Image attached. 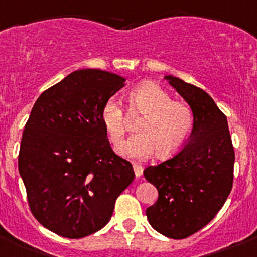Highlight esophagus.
<instances>
[{"label": "esophagus", "instance_id": "obj_1", "mask_svg": "<svg viewBox=\"0 0 257 257\" xmlns=\"http://www.w3.org/2000/svg\"><path fill=\"white\" fill-rule=\"evenodd\" d=\"M133 167H134V172H135V175H136V177L140 178L141 175H143V170H144V169H143V167H141L140 164H138V163L134 164Z\"/></svg>", "mask_w": 257, "mask_h": 257}]
</instances>
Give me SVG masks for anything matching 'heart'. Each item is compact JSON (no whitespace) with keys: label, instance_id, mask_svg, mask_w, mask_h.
<instances>
[{"label":"heart","instance_id":"1","mask_svg":"<svg viewBox=\"0 0 257 257\" xmlns=\"http://www.w3.org/2000/svg\"><path fill=\"white\" fill-rule=\"evenodd\" d=\"M131 113L143 114L134 134L119 145L122 156L144 159L156 150L160 156L177 154L187 143L193 128L194 116L187 103L173 101L172 96L153 82L139 84L128 93ZM101 121L109 140L117 145L123 139L127 127L126 112L114 97L104 102Z\"/></svg>","mask_w":257,"mask_h":257}]
</instances>
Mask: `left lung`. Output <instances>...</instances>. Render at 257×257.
<instances>
[{
  "label": "left lung",
  "mask_w": 257,
  "mask_h": 257,
  "mask_svg": "<svg viewBox=\"0 0 257 257\" xmlns=\"http://www.w3.org/2000/svg\"><path fill=\"white\" fill-rule=\"evenodd\" d=\"M190 106L193 130L182 150L144 170L159 198L146 209L149 223L164 236L182 240L209 223L233 184L234 150L227 117L203 89L167 75Z\"/></svg>",
  "instance_id": "left-lung-1"
}]
</instances>
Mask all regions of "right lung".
<instances>
[{
	"label": "right lung",
	"instance_id": "add662e5",
	"mask_svg": "<svg viewBox=\"0 0 257 257\" xmlns=\"http://www.w3.org/2000/svg\"><path fill=\"white\" fill-rule=\"evenodd\" d=\"M124 80L104 70H75L31 109L19 172L31 213L59 236L82 238L103 228L135 178L130 161L113 153L101 121L104 102Z\"/></svg>",
	"mask_w": 257,
	"mask_h": 257
}]
</instances>
